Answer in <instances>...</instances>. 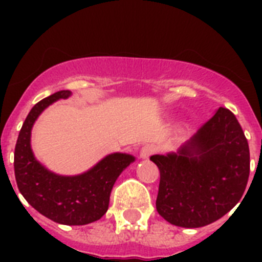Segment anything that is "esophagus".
I'll use <instances>...</instances> for the list:
<instances>
[{"instance_id":"34e87169","label":"esophagus","mask_w":262,"mask_h":262,"mask_svg":"<svg viewBox=\"0 0 262 262\" xmlns=\"http://www.w3.org/2000/svg\"><path fill=\"white\" fill-rule=\"evenodd\" d=\"M155 151H156V147L154 144H145L140 149V159H148L152 154H155Z\"/></svg>"}]
</instances>
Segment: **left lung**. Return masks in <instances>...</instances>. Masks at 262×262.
<instances>
[{
    "label": "left lung",
    "instance_id": "obj_1",
    "mask_svg": "<svg viewBox=\"0 0 262 262\" xmlns=\"http://www.w3.org/2000/svg\"><path fill=\"white\" fill-rule=\"evenodd\" d=\"M151 160L160 169L157 212L177 227L198 228L221 219L242 200L248 182V142L224 107L177 152Z\"/></svg>",
    "mask_w": 262,
    "mask_h": 262
}]
</instances>
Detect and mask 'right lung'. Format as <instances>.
Segmentation results:
<instances>
[{"mask_svg":"<svg viewBox=\"0 0 262 262\" xmlns=\"http://www.w3.org/2000/svg\"><path fill=\"white\" fill-rule=\"evenodd\" d=\"M71 94V90H60L31 108L15 144L14 172L20 194L36 211L56 223L84 226L106 214L117 178L135 157L120 152L110 154L76 176L56 174L39 163L31 149L32 126L48 106Z\"/></svg>","mask_w":262,"mask_h":262,"instance_id":"right-lung-1","label":"right lung"}]
</instances>
